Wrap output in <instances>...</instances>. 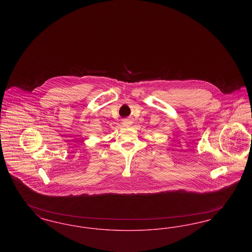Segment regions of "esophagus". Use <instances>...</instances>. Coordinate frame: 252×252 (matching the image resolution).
<instances>
[{
    "mask_svg": "<svg viewBox=\"0 0 252 252\" xmlns=\"http://www.w3.org/2000/svg\"><path fill=\"white\" fill-rule=\"evenodd\" d=\"M130 124H131V122L128 120V119H126V120H124V122H123V125H124L125 126H129Z\"/></svg>",
    "mask_w": 252,
    "mask_h": 252,
    "instance_id": "34e87169",
    "label": "esophagus"
}]
</instances>
